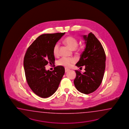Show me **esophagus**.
Returning a JSON list of instances; mask_svg holds the SVG:
<instances>
[{
  "mask_svg": "<svg viewBox=\"0 0 129 129\" xmlns=\"http://www.w3.org/2000/svg\"><path fill=\"white\" fill-rule=\"evenodd\" d=\"M69 70H70L66 68H65V72H67Z\"/></svg>",
  "mask_w": 129,
  "mask_h": 129,
  "instance_id": "esophagus-1",
  "label": "esophagus"
}]
</instances>
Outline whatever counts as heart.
Returning <instances> with one entry per match:
<instances>
[{"instance_id":"1","label":"heart","mask_w":129,"mask_h":129,"mask_svg":"<svg viewBox=\"0 0 129 129\" xmlns=\"http://www.w3.org/2000/svg\"><path fill=\"white\" fill-rule=\"evenodd\" d=\"M64 42L71 49L75 50L78 45V41L76 39L72 36L67 37L64 40ZM59 44L57 43L53 48V53L55 56H58L59 53ZM76 62V59L73 58H61L58 61V64L59 66H63L66 68L70 67L72 64Z\"/></svg>"}]
</instances>
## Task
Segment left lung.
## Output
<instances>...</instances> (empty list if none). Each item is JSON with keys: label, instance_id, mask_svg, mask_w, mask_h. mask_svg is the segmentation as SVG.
I'll return each mask as SVG.
<instances>
[{"label": "left lung", "instance_id": "8db88e82", "mask_svg": "<svg viewBox=\"0 0 129 129\" xmlns=\"http://www.w3.org/2000/svg\"><path fill=\"white\" fill-rule=\"evenodd\" d=\"M83 38L86 44L84 51L76 66H85V71L82 73L75 70L76 77L74 85L80 92L85 94L93 93L99 88L104 77L106 67V54L102 44L92 33Z\"/></svg>", "mask_w": 129, "mask_h": 129}]
</instances>
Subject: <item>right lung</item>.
<instances>
[{
    "label": "right lung",
    "mask_w": 129,
    "mask_h": 129,
    "mask_svg": "<svg viewBox=\"0 0 129 129\" xmlns=\"http://www.w3.org/2000/svg\"><path fill=\"white\" fill-rule=\"evenodd\" d=\"M65 33L46 34L39 36L25 54L23 61L27 84L34 93L41 98L52 95L57 90L65 72L64 68L58 66L52 71L45 66L55 62L53 48Z\"/></svg>",
    "instance_id": "obj_1"
}]
</instances>
